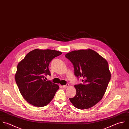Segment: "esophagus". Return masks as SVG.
Here are the masks:
<instances>
[{"mask_svg":"<svg viewBox=\"0 0 129 129\" xmlns=\"http://www.w3.org/2000/svg\"><path fill=\"white\" fill-rule=\"evenodd\" d=\"M69 85L68 84H67L66 85L62 86V87H63V88H67L68 87H69Z\"/></svg>","mask_w":129,"mask_h":129,"instance_id":"1","label":"esophagus"}]
</instances>
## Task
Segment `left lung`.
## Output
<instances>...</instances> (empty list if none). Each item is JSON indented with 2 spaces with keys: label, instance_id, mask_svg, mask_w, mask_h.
Listing matches in <instances>:
<instances>
[{
  "label": "left lung",
  "instance_id": "left-lung-1",
  "mask_svg": "<svg viewBox=\"0 0 129 129\" xmlns=\"http://www.w3.org/2000/svg\"><path fill=\"white\" fill-rule=\"evenodd\" d=\"M74 67L75 75L83 78V84L74 86L76 95L70 101L76 108H89L103 97L110 80L107 61L94 50H74L65 55Z\"/></svg>",
  "mask_w": 129,
  "mask_h": 129
}]
</instances>
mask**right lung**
Here are the masks:
<instances>
[{"instance_id":"obj_1","label":"right lung","mask_w":129,"mask_h":129,"mask_svg":"<svg viewBox=\"0 0 129 129\" xmlns=\"http://www.w3.org/2000/svg\"><path fill=\"white\" fill-rule=\"evenodd\" d=\"M61 54L55 50L35 49L18 63L16 82L21 95L29 103L43 107L53 98L59 87L44 77L50 75L48 66L51 61Z\"/></svg>"}]
</instances>
